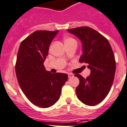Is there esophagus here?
Masks as SVG:
<instances>
[{"label": "esophagus", "mask_w": 127, "mask_h": 127, "mask_svg": "<svg viewBox=\"0 0 127 127\" xmlns=\"http://www.w3.org/2000/svg\"><path fill=\"white\" fill-rule=\"evenodd\" d=\"M73 76H74V75H73V74H71V73H68V77H69V78H73Z\"/></svg>", "instance_id": "1"}]
</instances>
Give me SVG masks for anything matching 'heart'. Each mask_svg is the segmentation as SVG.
Wrapping results in <instances>:
<instances>
[{
	"mask_svg": "<svg viewBox=\"0 0 127 127\" xmlns=\"http://www.w3.org/2000/svg\"><path fill=\"white\" fill-rule=\"evenodd\" d=\"M65 43H69V42H71V41H75V39L73 38H71V37H66L65 39Z\"/></svg>",
	"mask_w": 127,
	"mask_h": 127,
	"instance_id": "heart-1",
	"label": "heart"
}]
</instances>
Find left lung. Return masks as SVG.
<instances>
[{
    "mask_svg": "<svg viewBox=\"0 0 127 127\" xmlns=\"http://www.w3.org/2000/svg\"><path fill=\"white\" fill-rule=\"evenodd\" d=\"M67 31L81 41L82 54L79 62L87 64L91 71L86 78L75 75L80 80L76 95L85 104L95 106L105 99L113 84L116 73L114 52L107 39L93 28L80 27Z\"/></svg>",
    "mask_w": 127,
    "mask_h": 127,
    "instance_id": "obj_1",
    "label": "left lung"
}]
</instances>
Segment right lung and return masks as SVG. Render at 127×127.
I'll return each instance as SVG.
<instances>
[{"instance_id":"obj_1","label":"right lung","mask_w":127,"mask_h":127,"mask_svg":"<svg viewBox=\"0 0 127 127\" xmlns=\"http://www.w3.org/2000/svg\"><path fill=\"white\" fill-rule=\"evenodd\" d=\"M58 32H33L22 41L17 56L15 73L19 84L27 99L40 108H49L57 102L68 78L65 73L52 74L46 71L43 65Z\"/></svg>"}]
</instances>
